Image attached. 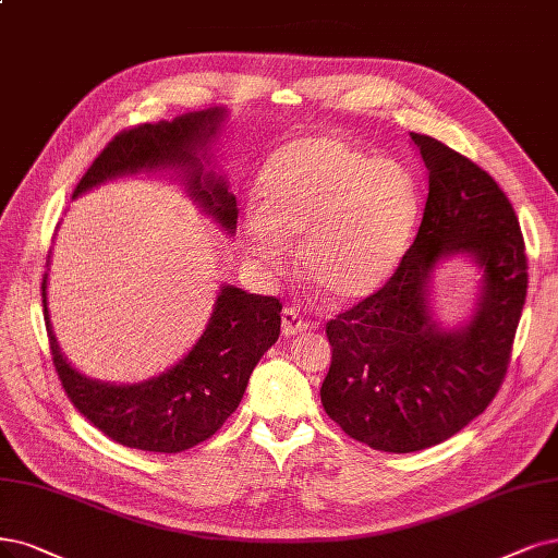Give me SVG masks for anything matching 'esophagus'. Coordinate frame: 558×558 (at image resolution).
<instances>
[{"label":"esophagus","instance_id":"esophagus-1","mask_svg":"<svg viewBox=\"0 0 558 558\" xmlns=\"http://www.w3.org/2000/svg\"><path fill=\"white\" fill-rule=\"evenodd\" d=\"M307 326H311V322H307L299 311H294V307H284L282 311V333L284 336L303 333V331H307Z\"/></svg>","mask_w":558,"mask_h":558}]
</instances>
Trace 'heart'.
I'll return each mask as SVG.
<instances>
[{"mask_svg":"<svg viewBox=\"0 0 558 558\" xmlns=\"http://www.w3.org/2000/svg\"><path fill=\"white\" fill-rule=\"evenodd\" d=\"M416 216V185L400 162L365 158L336 137H305L266 160L243 245L255 262L284 271L287 245L299 241V266L313 287L356 301L393 274Z\"/></svg>","mask_w":558,"mask_h":558,"instance_id":"obj_1","label":"heart"}]
</instances>
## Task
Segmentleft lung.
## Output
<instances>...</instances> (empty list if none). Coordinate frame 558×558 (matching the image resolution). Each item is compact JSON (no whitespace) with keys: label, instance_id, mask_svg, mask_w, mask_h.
Segmentation results:
<instances>
[{"label":"left lung","instance_id":"8db88e82","mask_svg":"<svg viewBox=\"0 0 558 558\" xmlns=\"http://www.w3.org/2000/svg\"><path fill=\"white\" fill-rule=\"evenodd\" d=\"M427 168L414 243L384 287L326 324L322 404L344 435L384 452L437 446L481 416L506 379L526 299V253L506 193L444 142L409 133ZM484 268L480 311L462 332L430 322L426 280L446 254Z\"/></svg>","mask_w":558,"mask_h":558}]
</instances>
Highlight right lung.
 <instances>
[{"label": "right lung", "mask_w": 558, "mask_h": 558, "mask_svg": "<svg viewBox=\"0 0 558 558\" xmlns=\"http://www.w3.org/2000/svg\"><path fill=\"white\" fill-rule=\"evenodd\" d=\"M222 117V110L214 108L181 114L174 121L140 123L117 133L80 179L73 197L119 174L179 165L189 170L191 195L227 232H234L236 197L227 193L225 181L211 174L204 179L197 158V149L216 135ZM46 278L48 274L40 292L52 365L61 388L94 427L129 448L181 452L211 439L236 411L257 361L280 336L282 303L276 296L222 287L209 326L189 356L149 381L102 384L75 373L59 354L46 307Z\"/></svg>", "instance_id": "1"}]
</instances>
